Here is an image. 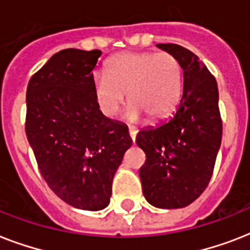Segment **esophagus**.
Here are the masks:
<instances>
[{
	"label": "esophagus",
	"instance_id": "obj_1",
	"mask_svg": "<svg viewBox=\"0 0 250 250\" xmlns=\"http://www.w3.org/2000/svg\"><path fill=\"white\" fill-rule=\"evenodd\" d=\"M128 133H129V137L132 139V141L135 143V140H136V135H137V129L135 128V127H132V125H129L128 128Z\"/></svg>",
	"mask_w": 250,
	"mask_h": 250
}]
</instances>
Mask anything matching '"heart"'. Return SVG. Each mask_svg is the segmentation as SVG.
<instances>
[{"mask_svg":"<svg viewBox=\"0 0 250 250\" xmlns=\"http://www.w3.org/2000/svg\"><path fill=\"white\" fill-rule=\"evenodd\" d=\"M102 78L94 80V96L106 117L113 118L128 92L129 118L141 114L150 122L161 121L174 110L182 92V67L172 54L121 53L105 64Z\"/></svg>","mask_w":250,"mask_h":250,"instance_id":"heart-1","label":"heart"}]
</instances>
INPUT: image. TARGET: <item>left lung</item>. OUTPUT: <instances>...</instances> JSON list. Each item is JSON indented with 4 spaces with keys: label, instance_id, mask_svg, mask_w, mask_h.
Wrapping results in <instances>:
<instances>
[{
    "label": "left lung",
    "instance_id": "obj_1",
    "mask_svg": "<svg viewBox=\"0 0 250 250\" xmlns=\"http://www.w3.org/2000/svg\"><path fill=\"white\" fill-rule=\"evenodd\" d=\"M183 68V96L176 113L156 128L141 129L136 144L145 153L143 193L161 209H179L206 189L222 141L217 80L196 54L176 44H157Z\"/></svg>",
    "mask_w": 250,
    "mask_h": 250
}]
</instances>
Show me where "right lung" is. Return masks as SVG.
Segmentation results:
<instances>
[{
    "mask_svg": "<svg viewBox=\"0 0 250 250\" xmlns=\"http://www.w3.org/2000/svg\"><path fill=\"white\" fill-rule=\"evenodd\" d=\"M101 52L64 49L27 86L25 135L49 188L68 205H109L115 171L132 145L127 125L100 111L93 68Z\"/></svg>",
    "mask_w": 250,
    "mask_h": 250,
    "instance_id": "add662e5",
    "label": "right lung"
}]
</instances>
